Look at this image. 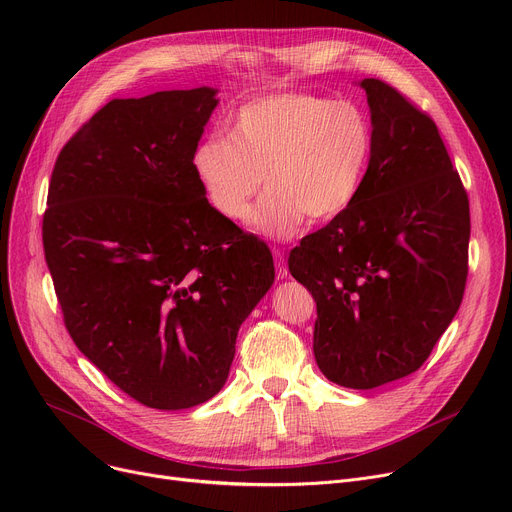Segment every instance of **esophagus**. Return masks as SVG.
I'll return each mask as SVG.
<instances>
[{
    "instance_id": "1",
    "label": "esophagus",
    "mask_w": 512,
    "mask_h": 512,
    "mask_svg": "<svg viewBox=\"0 0 512 512\" xmlns=\"http://www.w3.org/2000/svg\"><path fill=\"white\" fill-rule=\"evenodd\" d=\"M274 261H276V276L278 280H284L288 276V267H286V259H284V253L282 251H274Z\"/></svg>"
}]
</instances>
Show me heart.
Segmentation results:
<instances>
[{
    "instance_id": "obj_1",
    "label": "heart",
    "mask_w": 512,
    "mask_h": 512,
    "mask_svg": "<svg viewBox=\"0 0 512 512\" xmlns=\"http://www.w3.org/2000/svg\"><path fill=\"white\" fill-rule=\"evenodd\" d=\"M373 155V128L359 105L313 93H276L245 103L228 139L195 147L193 168L211 207L249 224L263 176L270 193L257 226L276 240L299 234L307 218L330 222L353 205Z\"/></svg>"
}]
</instances>
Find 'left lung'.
<instances>
[{"label":"left lung","mask_w":512,"mask_h":512,"mask_svg":"<svg viewBox=\"0 0 512 512\" xmlns=\"http://www.w3.org/2000/svg\"><path fill=\"white\" fill-rule=\"evenodd\" d=\"M373 155L359 197L305 236L288 270L313 294L317 367L369 390L417 371L469 272V197L436 122L380 78L361 80Z\"/></svg>","instance_id":"1"}]
</instances>
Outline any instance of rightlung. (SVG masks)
Wrapping results in <instances>:
<instances>
[{
    "label": "right lung",
    "mask_w": 512,
    "mask_h": 512,
    "mask_svg": "<svg viewBox=\"0 0 512 512\" xmlns=\"http://www.w3.org/2000/svg\"><path fill=\"white\" fill-rule=\"evenodd\" d=\"M215 93L103 105L62 147L43 213L45 261L78 351L161 411L222 390L238 328L274 282L270 249L209 205L193 168Z\"/></svg>",
    "instance_id": "right-lung-1"
}]
</instances>
